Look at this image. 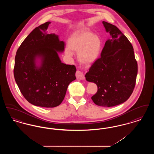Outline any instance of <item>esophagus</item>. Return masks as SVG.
Instances as JSON below:
<instances>
[{
    "label": "esophagus",
    "instance_id": "esophagus-1",
    "mask_svg": "<svg viewBox=\"0 0 154 154\" xmlns=\"http://www.w3.org/2000/svg\"><path fill=\"white\" fill-rule=\"evenodd\" d=\"M75 76H76V78L79 80H84L85 79L84 74L79 70H77V72L75 73Z\"/></svg>",
    "mask_w": 154,
    "mask_h": 154
}]
</instances>
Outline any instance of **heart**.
<instances>
[{
    "mask_svg": "<svg viewBox=\"0 0 154 154\" xmlns=\"http://www.w3.org/2000/svg\"><path fill=\"white\" fill-rule=\"evenodd\" d=\"M69 44L70 47H66V54L71 57L73 55L72 50L79 51L78 58L84 64L94 62L99 56L102 47L100 38L89 32L74 35L70 38Z\"/></svg>",
    "mask_w": 154,
    "mask_h": 154,
    "instance_id": "1",
    "label": "heart"
}]
</instances>
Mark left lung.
<instances>
[{"label":"left lung","mask_w":154,"mask_h":154,"mask_svg":"<svg viewBox=\"0 0 154 154\" xmlns=\"http://www.w3.org/2000/svg\"><path fill=\"white\" fill-rule=\"evenodd\" d=\"M111 39L106 41L100 56L85 74L97 91L91 99L99 106L112 107L126 101L134 90L137 63L128 38L115 25L103 21Z\"/></svg>","instance_id":"1"}]
</instances>
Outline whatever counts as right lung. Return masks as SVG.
<instances>
[{
	"label": "right lung",
	"instance_id": "right-lung-1",
	"mask_svg": "<svg viewBox=\"0 0 154 154\" xmlns=\"http://www.w3.org/2000/svg\"><path fill=\"white\" fill-rule=\"evenodd\" d=\"M50 23L40 25L23 41L14 67L15 80L23 97L35 106L47 108L62 103L76 72L74 65L60 61L57 51H63L65 44L55 34L47 33ZM37 57L41 59L40 66H36Z\"/></svg>",
	"mask_w": 154,
	"mask_h": 154
}]
</instances>
